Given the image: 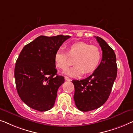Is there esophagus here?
Returning a JSON list of instances; mask_svg holds the SVG:
<instances>
[{
  "label": "esophagus",
  "mask_w": 133,
  "mask_h": 133,
  "mask_svg": "<svg viewBox=\"0 0 133 133\" xmlns=\"http://www.w3.org/2000/svg\"><path fill=\"white\" fill-rule=\"evenodd\" d=\"M64 79L66 81H70L71 80L70 78H69V77H67V76H64Z\"/></svg>",
  "instance_id": "esophagus-1"
}]
</instances>
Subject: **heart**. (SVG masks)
<instances>
[{"label":"heart","instance_id":"1","mask_svg":"<svg viewBox=\"0 0 133 133\" xmlns=\"http://www.w3.org/2000/svg\"><path fill=\"white\" fill-rule=\"evenodd\" d=\"M69 56L74 58V66L66 69L63 73L72 78H78L85 74L92 73L98 68L101 60V52L97 46L90 45L87 43L79 42L70 44L67 48V53L58 49L54 54V61L56 67L66 69L69 64Z\"/></svg>","mask_w":133,"mask_h":133}]
</instances>
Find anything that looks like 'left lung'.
Returning <instances> with one entry per match:
<instances>
[{
  "label": "left lung",
  "instance_id": "left-lung-1",
  "mask_svg": "<svg viewBox=\"0 0 133 133\" xmlns=\"http://www.w3.org/2000/svg\"><path fill=\"white\" fill-rule=\"evenodd\" d=\"M95 37L102 50L101 62L89 77L72 81L75 103L78 110L85 112L99 108L107 101L117 76L115 52L102 38Z\"/></svg>",
  "mask_w": 133,
  "mask_h": 133
}]
</instances>
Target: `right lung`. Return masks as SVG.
<instances>
[{
	"instance_id": "add662e5",
	"label": "right lung",
	"mask_w": 133,
	"mask_h": 133,
	"mask_svg": "<svg viewBox=\"0 0 133 133\" xmlns=\"http://www.w3.org/2000/svg\"><path fill=\"white\" fill-rule=\"evenodd\" d=\"M69 35H41L25 46L16 63L14 77L21 100L28 106L40 111L53 107L59 86L64 82L57 75L54 54Z\"/></svg>"
}]
</instances>
